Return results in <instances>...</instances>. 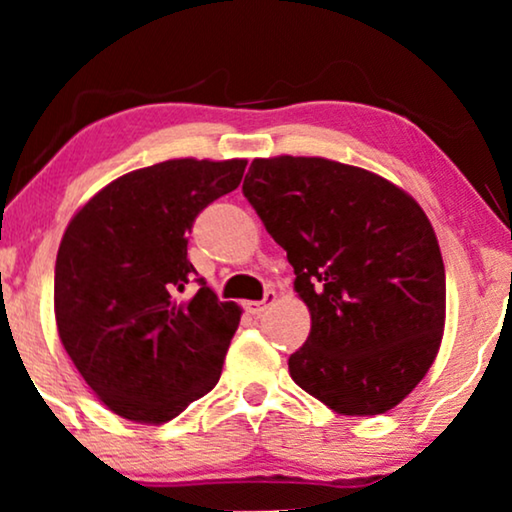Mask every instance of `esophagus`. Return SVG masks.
<instances>
[{
  "mask_svg": "<svg viewBox=\"0 0 512 512\" xmlns=\"http://www.w3.org/2000/svg\"><path fill=\"white\" fill-rule=\"evenodd\" d=\"M275 298H277V293L272 291V289H268V291H265L263 300H249V303H244V307H247L249 314H254V317H258V314H263L272 303H275Z\"/></svg>",
  "mask_w": 512,
  "mask_h": 512,
  "instance_id": "obj_1",
  "label": "esophagus"
}]
</instances>
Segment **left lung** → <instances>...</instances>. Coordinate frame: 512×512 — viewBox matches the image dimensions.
<instances>
[{
  "label": "left lung",
  "mask_w": 512,
  "mask_h": 512,
  "mask_svg": "<svg viewBox=\"0 0 512 512\" xmlns=\"http://www.w3.org/2000/svg\"><path fill=\"white\" fill-rule=\"evenodd\" d=\"M244 198L296 272L312 314L293 382L340 415H382L436 359L445 265L422 207L377 174L326 158H256Z\"/></svg>",
  "instance_id": "8db88e82"
}]
</instances>
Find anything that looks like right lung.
Listing matches in <instances>:
<instances>
[{
    "label": "right lung",
    "mask_w": 512,
    "mask_h": 512,
    "mask_svg": "<svg viewBox=\"0 0 512 512\" xmlns=\"http://www.w3.org/2000/svg\"><path fill=\"white\" fill-rule=\"evenodd\" d=\"M244 167L165 160L111 181L67 226L55 261L58 333L116 415L170 422L219 382L240 307L198 277L188 233L202 209L240 186Z\"/></svg>",
    "instance_id": "right-lung-1"
}]
</instances>
